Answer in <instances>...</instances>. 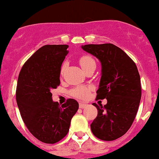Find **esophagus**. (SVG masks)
I'll return each mask as SVG.
<instances>
[{"label": "esophagus", "instance_id": "obj_1", "mask_svg": "<svg viewBox=\"0 0 159 159\" xmlns=\"http://www.w3.org/2000/svg\"><path fill=\"white\" fill-rule=\"evenodd\" d=\"M86 103H84V102H80V104H79V107H80V108H81V109H83V108H85L87 107Z\"/></svg>", "mask_w": 159, "mask_h": 159}]
</instances>
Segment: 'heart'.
<instances>
[{
  "instance_id": "1",
  "label": "heart",
  "mask_w": 159,
  "mask_h": 159,
  "mask_svg": "<svg viewBox=\"0 0 159 159\" xmlns=\"http://www.w3.org/2000/svg\"><path fill=\"white\" fill-rule=\"evenodd\" d=\"M79 63H80L84 71L91 66L95 65V61L94 60V59L89 56H84V57H80V60H79ZM64 70H65V64H63L61 68H60V75H62L64 74ZM89 92L90 88L87 86H77L70 91V94L73 97L80 99H86L89 95Z\"/></svg>"
}]
</instances>
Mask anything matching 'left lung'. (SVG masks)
<instances>
[{"mask_svg":"<svg viewBox=\"0 0 159 159\" xmlns=\"http://www.w3.org/2000/svg\"><path fill=\"white\" fill-rule=\"evenodd\" d=\"M82 48L101 62V79L96 99H107V104L93 105L98 115L91 124L94 135L103 141L122 137L135 119L142 90L137 66L112 43L86 44Z\"/></svg>","mask_w":159,"mask_h":159,"instance_id":"1","label":"left lung"}]
</instances>
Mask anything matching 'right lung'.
I'll return each mask as SVG.
<instances>
[{"label":"right lung","mask_w":159,"mask_h":159,"mask_svg":"<svg viewBox=\"0 0 159 159\" xmlns=\"http://www.w3.org/2000/svg\"><path fill=\"white\" fill-rule=\"evenodd\" d=\"M67 48L66 44L43 46L25 63L18 76L16 99L24 123L35 138L49 144L67 135L79 108L75 99H67L60 106L52 97L51 90L60 84Z\"/></svg>","instance_id":"obj_1"}]
</instances>
